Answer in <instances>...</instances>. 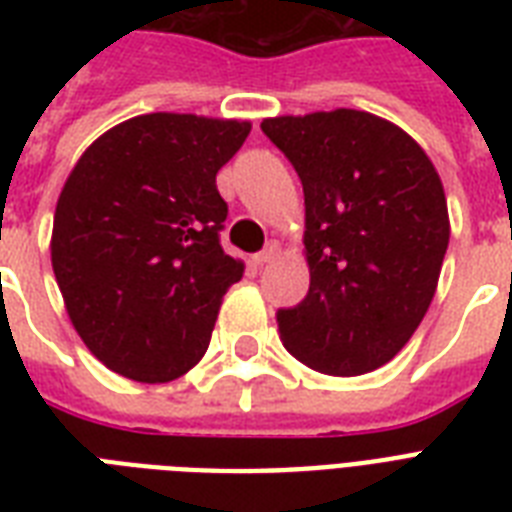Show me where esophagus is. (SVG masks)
Returning a JSON list of instances; mask_svg holds the SVG:
<instances>
[{
  "label": "esophagus",
  "mask_w": 512,
  "mask_h": 512,
  "mask_svg": "<svg viewBox=\"0 0 512 512\" xmlns=\"http://www.w3.org/2000/svg\"><path fill=\"white\" fill-rule=\"evenodd\" d=\"M276 255H279V244H276V241H271V244H268V247H265L263 252H257V255L252 257V260H255V265H268Z\"/></svg>",
  "instance_id": "34e87169"
}]
</instances>
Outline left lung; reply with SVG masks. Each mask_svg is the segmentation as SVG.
Wrapping results in <instances>:
<instances>
[{"instance_id":"1","label":"left lung","mask_w":512,"mask_h":512,"mask_svg":"<svg viewBox=\"0 0 512 512\" xmlns=\"http://www.w3.org/2000/svg\"><path fill=\"white\" fill-rule=\"evenodd\" d=\"M260 130L305 193L311 287L276 313L284 348L335 377L388 364L428 313L449 247L436 167L401 127L353 108L263 119Z\"/></svg>"}]
</instances>
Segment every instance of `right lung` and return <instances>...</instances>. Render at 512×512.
<instances>
[{"label":"right lung","instance_id":"obj_1","mask_svg":"<svg viewBox=\"0 0 512 512\" xmlns=\"http://www.w3.org/2000/svg\"><path fill=\"white\" fill-rule=\"evenodd\" d=\"M252 124L146 114L100 135L68 175L52 271L71 324L122 377L170 382L207 353L220 300L244 265L220 247L217 170Z\"/></svg>","mask_w":512,"mask_h":512}]
</instances>
